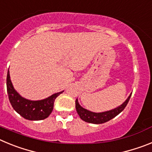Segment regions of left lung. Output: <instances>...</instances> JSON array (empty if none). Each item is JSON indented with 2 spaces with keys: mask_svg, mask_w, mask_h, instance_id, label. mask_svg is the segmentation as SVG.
Segmentation results:
<instances>
[{
  "mask_svg": "<svg viewBox=\"0 0 152 152\" xmlns=\"http://www.w3.org/2000/svg\"><path fill=\"white\" fill-rule=\"evenodd\" d=\"M131 94L129 96V97L126 99V101L122 104L116 108L111 110L106 111V112L102 113H94L91 111L88 110L86 109L83 108L79 104L77 99L75 101V107H76V110L78 113L79 116L82 120L87 122L89 123H94V124H101L104 123L106 122H108L109 120L112 119L113 118L116 117L117 115H119L122 111L125 109L126 105L128 104L129 100L130 99Z\"/></svg>",
  "mask_w": 152,
  "mask_h": 152,
  "instance_id": "obj_1",
  "label": "left lung"
}]
</instances>
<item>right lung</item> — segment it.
Wrapping results in <instances>:
<instances>
[{
    "instance_id": "1",
    "label": "right lung",
    "mask_w": 152,
    "mask_h": 152,
    "mask_svg": "<svg viewBox=\"0 0 152 152\" xmlns=\"http://www.w3.org/2000/svg\"><path fill=\"white\" fill-rule=\"evenodd\" d=\"M7 90L9 100L13 110L24 119L29 120H42L48 117L52 112L55 100L64 91L56 93L41 100H29L25 99L13 88L10 80L9 70L7 75Z\"/></svg>"
}]
</instances>
